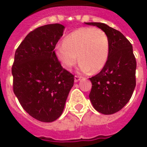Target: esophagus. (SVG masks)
Segmentation results:
<instances>
[{"instance_id":"1","label":"esophagus","mask_w":147,"mask_h":147,"mask_svg":"<svg viewBox=\"0 0 147 147\" xmlns=\"http://www.w3.org/2000/svg\"><path fill=\"white\" fill-rule=\"evenodd\" d=\"M80 79H81L80 76H75V78H74V81H75V82H78V81H80Z\"/></svg>"}]
</instances>
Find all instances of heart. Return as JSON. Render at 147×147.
I'll return each instance as SVG.
<instances>
[{
  "label": "heart",
  "instance_id": "b5f03b06",
  "mask_svg": "<svg viewBox=\"0 0 147 147\" xmlns=\"http://www.w3.org/2000/svg\"><path fill=\"white\" fill-rule=\"evenodd\" d=\"M109 54L108 36L94 27H82L73 31L65 38L62 44L55 47V55L63 68L69 70L78 59L79 70L85 73L100 71L107 64Z\"/></svg>",
  "mask_w": 147,
  "mask_h": 147
}]
</instances>
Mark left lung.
<instances>
[{"label": "left lung", "instance_id": "8db88e82", "mask_svg": "<svg viewBox=\"0 0 147 147\" xmlns=\"http://www.w3.org/2000/svg\"><path fill=\"white\" fill-rule=\"evenodd\" d=\"M98 26L107 33L110 54L107 64L96 76L90 78L92 87L89 98L97 111L112 114L130 100L136 86L137 62L129 40L120 32L102 23H85Z\"/></svg>", "mask_w": 147, "mask_h": 147}]
</instances>
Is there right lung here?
Listing matches in <instances>:
<instances>
[{
	"label": "right lung",
	"mask_w": 147,
	"mask_h": 147,
	"mask_svg": "<svg viewBox=\"0 0 147 147\" xmlns=\"http://www.w3.org/2000/svg\"><path fill=\"white\" fill-rule=\"evenodd\" d=\"M62 24H48L29 33L16 50L12 67L13 88L25 111L42 122L61 116L74 76L63 69L55 45L63 35Z\"/></svg>",
	"instance_id": "obj_1"
}]
</instances>
